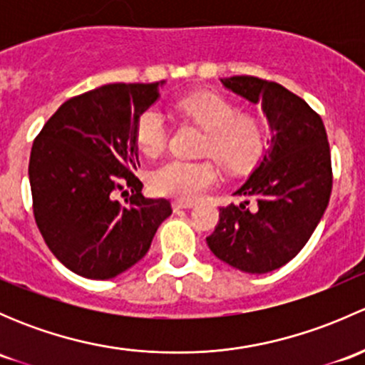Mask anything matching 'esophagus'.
<instances>
[{
  "label": "esophagus",
  "instance_id": "1",
  "mask_svg": "<svg viewBox=\"0 0 365 365\" xmlns=\"http://www.w3.org/2000/svg\"><path fill=\"white\" fill-rule=\"evenodd\" d=\"M192 206H194V203H190V201H173V210H175V212L192 208Z\"/></svg>",
  "mask_w": 365,
  "mask_h": 365
}]
</instances>
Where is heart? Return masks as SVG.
I'll use <instances>...</instances> for the list:
<instances>
[{
    "label": "heart",
    "instance_id": "b5f03b06",
    "mask_svg": "<svg viewBox=\"0 0 365 365\" xmlns=\"http://www.w3.org/2000/svg\"><path fill=\"white\" fill-rule=\"evenodd\" d=\"M185 118L206 132L203 152L230 173H240L261 157L267 145V125L256 114L240 113V106L219 93L189 95L178 104ZM135 145L145 155H159L165 146L164 116L148 109L138 118ZM217 182V169L210 162L173 159L152 173L150 185L157 194L194 201Z\"/></svg>",
    "mask_w": 365,
    "mask_h": 365
}]
</instances>
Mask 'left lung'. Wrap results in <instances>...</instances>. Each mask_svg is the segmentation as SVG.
I'll return each mask as SVG.
<instances>
[{
  "label": "left lung",
  "mask_w": 365,
  "mask_h": 365,
  "mask_svg": "<svg viewBox=\"0 0 365 365\" xmlns=\"http://www.w3.org/2000/svg\"><path fill=\"white\" fill-rule=\"evenodd\" d=\"M220 83L251 104H261L274 135L235 192L247 200L219 208V224L206 244L237 270L268 274L302 251L329 206V139L322 118L281 84L252 76L224 77Z\"/></svg>",
  "instance_id": "1"
}]
</instances>
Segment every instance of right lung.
Here are the masks:
<instances>
[{
	"label": "right lung",
	"mask_w": 365,
	"mask_h": 365,
	"mask_svg": "<svg viewBox=\"0 0 365 365\" xmlns=\"http://www.w3.org/2000/svg\"><path fill=\"white\" fill-rule=\"evenodd\" d=\"M164 83H114L77 95L33 143L28 175L36 226L51 252L81 277L104 281L128 270L171 215V203L143 196L134 175L135 121L159 101ZM125 186L133 196L121 205L113 194Z\"/></svg>",
	"instance_id": "add662e5"
}]
</instances>
